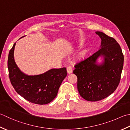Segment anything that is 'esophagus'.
Here are the masks:
<instances>
[{"label":"esophagus","mask_w":130,"mask_h":130,"mask_svg":"<svg viewBox=\"0 0 130 130\" xmlns=\"http://www.w3.org/2000/svg\"><path fill=\"white\" fill-rule=\"evenodd\" d=\"M67 72L68 73L70 74V73H72V72H73V70H72V68L70 67V66H68V67H67Z\"/></svg>","instance_id":"1"}]
</instances>
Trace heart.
Wrapping results in <instances>:
<instances>
[{
	"instance_id": "heart-1",
	"label": "heart",
	"mask_w": 130,
	"mask_h": 130,
	"mask_svg": "<svg viewBox=\"0 0 130 130\" xmlns=\"http://www.w3.org/2000/svg\"><path fill=\"white\" fill-rule=\"evenodd\" d=\"M80 44H82V43H80Z\"/></svg>"
}]
</instances>
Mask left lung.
I'll return each instance as SVG.
<instances>
[{
    "label": "left lung",
    "instance_id": "8db88e82",
    "mask_svg": "<svg viewBox=\"0 0 130 130\" xmlns=\"http://www.w3.org/2000/svg\"><path fill=\"white\" fill-rule=\"evenodd\" d=\"M101 39V48L74 66L73 73L78 78L77 88L86 100L98 101L114 92L120 82L124 56L120 45L113 38L100 31L96 32ZM104 56V62L98 66L99 55Z\"/></svg>",
    "mask_w": 130,
    "mask_h": 130
}]
</instances>
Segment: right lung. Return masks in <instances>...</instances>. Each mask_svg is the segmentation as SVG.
Segmentation results:
<instances>
[{
	"instance_id": "obj_1",
	"label": "right lung",
	"mask_w": 130,
	"mask_h": 130,
	"mask_svg": "<svg viewBox=\"0 0 130 130\" xmlns=\"http://www.w3.org/2000/svg\"><path fill=\"white\" fill-rule=\"evenodd\" d=\"M15 44L16 43L9 51L8 58L9 79L15 91L32 103L44 105L51 102L57 96L61 84L67 77V69H52L37 75L25 74L14 61Z\"/></svg>"
}]
</instances>
